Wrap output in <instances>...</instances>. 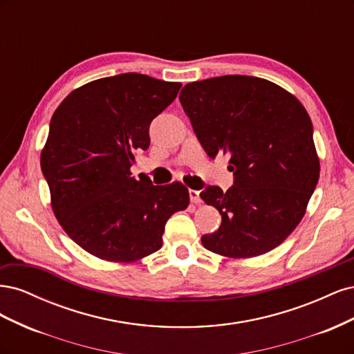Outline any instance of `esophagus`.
Segmentation results:
<instances>
[{"label":"esophagus","mask_w":354,"mask_h":354,"mask_svg":"<svg viewBox=\"0 0 354 354\" xmlns=\"http://www.w3.org/2000/svg\"><path fill=\"white\" fill-rule=\"evenodd\" d=\"M189 196H190V201L194 202V203H201V196H199V192L198 190L190 189L189 190Z\"/></svg>","instance_id":"34e87169"}]
</instances>
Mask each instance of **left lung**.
Wrapping results in <instances>:
<instances>
[{
	"label": "left lung",
	"instance_id": "8db88e82",
	"mask_svg": "<svg viewBox=\"0 0 354 354\" xmlns=\"http://www.w3.org/2000/svg\"><path fill=\"white\" fill-rule=\"evenodd\" d=\"M180 103L209 158L229 155L233 186H208L201 198L221 216L203 234L207 250L250 259L294 232L319 180L313 125L304 106L279 85L224 75L185 85Z\"/></svg>",
	"mask_w": 354,
	"mask_h": 354
}]
</instances>
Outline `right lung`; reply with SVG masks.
Wrapping results in <instances>:
<instances>
[{
    "mask_svg": "<svg viewBox=\"0 0 354 354\" xmlns=\"http://www.w3.org/2000/svg\"><path fill=\"white\" fill-rule=\"evenodd\" d=\"M180 82L121 73L73 90L53 113L41 152L51 208L68 236L97 259L133 263L162 246L165 223L189 205L178 181L134 178L149 125L174 102Z\"/></svg>",
    "mask_w": 354,
    "mask_h": 354,
    "instance_id": "1",
    "label": "right lung"
}]
</instances>
